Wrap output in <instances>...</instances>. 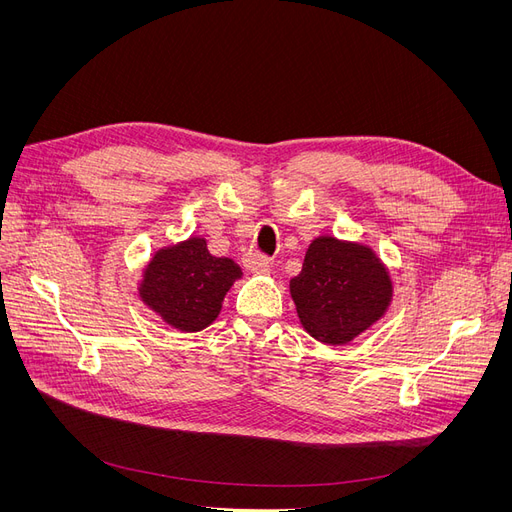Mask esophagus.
I'll list each match as a JSON object with an SVG mask.
<instances>
[{
	"instance_id": "1",
	"label": "esophagus",
	"mask_w": 512,
	"mask_h": 512,
	"mask_svg": "<svg viewBox=\"0 0 512 512\" xmlns=\"http://www.w3.org/2000/svg\"><path fill=\"white\" fill-rule=\"evenodd\" d=\"M242 263H245V267L251 272H263V270H267V263H270V261L263 259L257 253H249L245 259H242Z\"/></svg>"
}]
</instances>
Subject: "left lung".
<instances>
[{"mask_svg": "<svg viewBox=\"0 0 512 512\" xmlns=\"http://www.w3.org/2000/svg\"><path fill=\"white\" fill-rule=\"evenodd\" d=\"M303 328L324 344H346L382 319L392 280L373 249L334 236L315 238L303 270L290 280Z\"/></svg>", "mask_w": 512, "mask_h": 512, "instance_id": "left-lung-1", "label": "left lung"}]
</instances>
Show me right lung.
<instances>
[{"mask_svg":"<svg viewBox=\"0 0 512 512\" xmlns=\"http://www.w3.org/2000/svg\"><path fill=\"white\" fill-rule=\"evenodd\" d=\"M242 276L228 257H213L205 238L191 236L159 249L143 270L141 301L168 326L201 332L222 311L226 292Z\"/></svg>","mask_w":512,"mask_h":512,"instance_id":"1","label":"right lung"}]
</instances>
